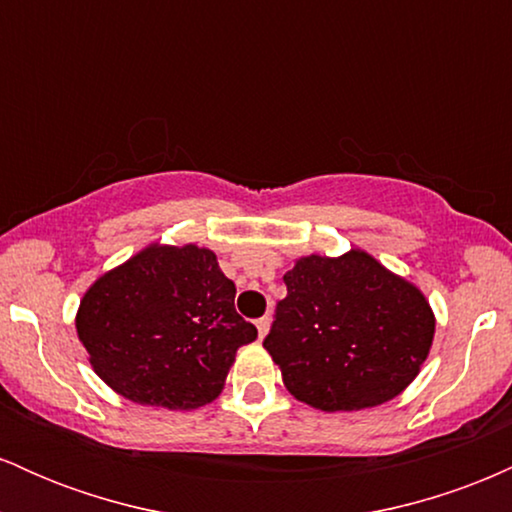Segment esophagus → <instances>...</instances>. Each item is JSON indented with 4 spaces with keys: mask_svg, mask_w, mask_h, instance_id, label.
<instances>
[{
    "mask_svg": "<svg viewBox=\"0 0 512 512\" xmlns=\"http://www.w3.org/2000/svg\"><path fill=\"white\" fill-rule=\"evenodd\" d=\"M257 327V334H260V339H264V334L269 332V317H260V320L255 322Z\"/></svg>",
    "mask_w": 512,
    "mask_h": 512,
    "instance_id": "esophagus-1",
    "label": "esophagus"
}]
</instances>
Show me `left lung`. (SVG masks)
<instances>
[{"mask_svg": "<svg viewBox=\"0 0 512 512\" xmlns=\"http://www.w3.org/2000/svg\"><path fill=\"white\" fill-rule=\"evenodd\" d=\"M264 349L286 390L320 411H361L414 383L436 334L424 291L361 248L303 255L284 274Z\"/></svg>", "mask_w": 512, "mask_h": 512, "instance_id": "8db88e82", "label": "left lung"}]
</instances>
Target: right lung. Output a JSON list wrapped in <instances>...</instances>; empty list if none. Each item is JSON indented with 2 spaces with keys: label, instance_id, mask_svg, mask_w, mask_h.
<instances>
[{
  "label": "right lung",
  "instance_id": "1",
  "mask_svg": "<svg viewBox=\"0 0 512 512\" xmlns=\"http://www.w3.org/2000/svg\"><path fill=\"white\" fill-rule=\"evenodd\" d=\"M233 301L236 284L209 248L149 243L88 286L74 325L110 390L190 411L221 395L236 351L257 339Z\"/></svg>",
  "mask_w": 512,
  "mask_h": 512
}]
</instances>
